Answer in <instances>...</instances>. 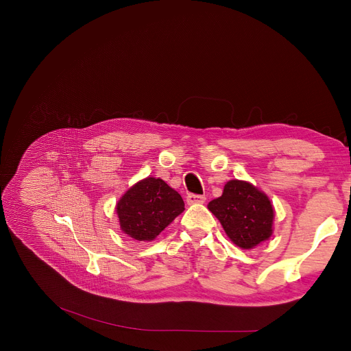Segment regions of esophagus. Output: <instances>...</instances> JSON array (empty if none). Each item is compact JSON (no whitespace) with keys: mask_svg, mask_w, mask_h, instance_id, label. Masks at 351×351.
I'll return each mask as SVG.
<instances>
[{"mask_svg":"<svg viewBox=\"0 0 351 351\" xmlns=\"http://www.w3.org/2000/svg\"><path fill=\"white\" fill-rule=\"evenodd\" d=\"M205 200H206V197H205V196H202V195L189 193V195L186 196V202H188V205H197V204H204Z\"/></svg>","mask_w":351,"mask_h":351,"instance_id":"1","label":"esophagus"}]
</instances>
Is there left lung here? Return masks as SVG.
I'll return each instance as SVG.
<instances>
[{
  "instance_id": "1",
  "label": "left lung",
  "mask_w": 351,
  "mask_h": 351,
  "mask_svg": "<svg viewBox=\"0 0 351 351\" xmlns=\"http://www.w3.org/2000/svg\"><path fill=\"white\" fill-rule=\"evenodd\" d=\"M208 209L219 219L230 241L242 249H253L273 233L274 210L270 199L245 180H229L220 197Z\"/></svg>"
}]
</instances>
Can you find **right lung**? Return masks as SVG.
<instances>
[{"label":"right lung","mask_w":351,"mask_h":351,"mask_svg":"<svg viewBox=\"0 0 351 351\" xmlns=\"http://www.w3.org/2000/svg\"><path fill=\"white\" fill-rule=\"evenodd\" d=\"M183 210L182 196L159 178L139 180L117 204L122 232L139 242L154 241Z\"/></svg>","instance_id":"1"}]
</instances>
